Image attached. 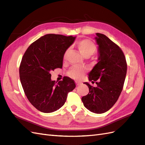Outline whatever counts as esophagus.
Here are the masks:
<instances>
[{"mask_svg":"<svg viewBox=\"0 0 145 145\" xmlns=\"http://www.w3.org/2000/svg\"><path fill=\"white\" fill-rule=\"evenodd\" d=\"M75 82H76V86H80V85H81V83H82V82H81V81H76Z\"/></svg>","mask_w":145,"mask_h":145,"instance_id":"34e87169","label":"esophagus"}]
</instances>
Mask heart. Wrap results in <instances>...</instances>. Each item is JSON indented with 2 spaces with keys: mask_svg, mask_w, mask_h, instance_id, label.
<instances>
[{
  "mask_svg": "<svg viewBox=\"0 0 145 145\" xmlns=\"http://www.w3.org/2000/svg\"><path fill=\"white\" fill-rule=\"evenodd\" d=\"M76 45L81 54L86 57H90L97 51V47L95 44L88 39H84L78 41ZM69 50V48H67L64 52L63 55L64 59L67 57ZM85 71L86 70L84 67L75 65L70 69L67 72V75L74 79H79L83 75Z\"/></svg>",
  "mask_w": 145,
  "mask_h": 145,
  "instance_id": "1",
  "label": "heart"
}]
</instances>
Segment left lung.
Returning <instances> with one entry per match:
<instances>
[{
  "mask_svg": "<svg viewBox=\"0 0 145 145\" xmlns=\"http://www.w3.org/2000/svg\"><path fill=\"white\" fill-rule=\"evenodd\" d=\"M98 47V63L89 73V80L96 82L97 87L84 82L89 93L82 97L84 106L95 114L109 110L117 102L123 90L127 72L125 55L118 45L101 33H96ZM93 82V81H92Z\"/></svg>",
  "mask_w": 145,
  "mask_h": 145,
  "instance_id": "obj_1",
  "label": "left lung"
}]
</instances>
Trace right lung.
<instances>
[{"label":"right lung","mask_w":145,"mask_h":145,"mask_svg":"<svg viewBox=\"0 0 145 145\" xmlns=\"http://www.w3.org/2000/svg\"><path fill=\"white\" fill-rule=\"evenodd\" d=\"M76 37L45 35L33 42L25 52L19 67V75L25 94L36 109L44 113L59 109L68 93L75 88L67 76L63 81H52L50 72L63 67L64 52Z\"/></svg>","instance_id":"right-lung-1"}]
</instances>
